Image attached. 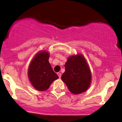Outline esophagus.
<instances>
[{
  "label": "esophagus",
  "mask_w": 122,
  "mask_h": 122,
  "mask_svg": "<svg viewBox=\"0 0 122 122\" xmlns=\"http://www.w3.org/2000/svg\"><path fill=\"white\" fill-rule=\"evenodd\" d=\"M57 75L58 76V77H59V78L60 79V78H61V73L58 72V73H57Z\"/></svg>",
  "instance_id": "obj_1"
}]
</instances>
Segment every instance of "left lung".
Wrapping results in <instances>:
<instances>
[{
	"mask_svg": "<svg viewBox=\"0 0 122 122\" xmlns=\"http://www.w3.org/2000/svg\"><path fill=\"white\" fill-rule=\"evenodd\" d=\"M65 67L61 79L69 91L75 95L86 91L91 81V73L84 57L77 54L68 57Z\"/></svg>",
	"mask_w": 122,
	"mask_h": 122,
	"instance_id": "obj_1",
	"label": "left lung"
}]
</instances>
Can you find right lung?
<instances>
[{
  "instance_id": "1",
  "label": "right lung",
  "mask_w": 122,
  "mask_h": 122,
  "mask_svg": "<svg viewBox=\"0 0 122 122\" xmlns=\"http://www.w3.org/2000/svg\"><path fill=\"white\" fill-rule=\"evenodd\" d=\"M49 58L48 52L40 51L32 60L28 69L29 80L40 91L47 90L53 81L58 78L49 62Z\"/></svg>"
}]
</instances>
